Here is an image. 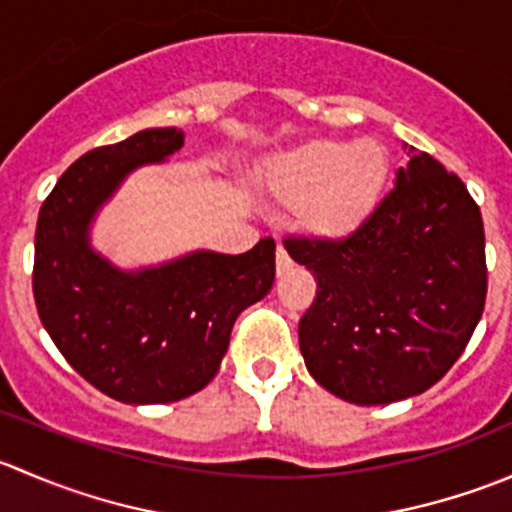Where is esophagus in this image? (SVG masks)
<instances>
[{
  "label": "esophagus",
  "instance_id": "esophagus-1",
  "mask_svg": "<svg viewBox=\"0 0 512 512\" xmlns=\"http://www.w3.org/2000/svg\"><path fill=\"white\" fill-rule=\"evenodd\" d=\"M275 267H277V275H285L289 267H292V257L287 255V250H285V247H282V245H277Z\"/></svg>",
  "mask_w": 512,
  "mask_h": 512
}]
</instances>
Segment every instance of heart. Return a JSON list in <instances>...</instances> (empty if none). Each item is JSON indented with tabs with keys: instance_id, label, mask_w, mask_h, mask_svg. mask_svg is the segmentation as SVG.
<instances>
[{
	"instance_id": "obj_1",
	"label": "heart",
	"mask_w": 512,
	"mask_h": 512,
	"mask_svg": "<svg viewBox=\"0 0 512 512\" xmlns=\"http://www.w3.org/2000/svg\"><path fill=\"white\" fill-rule=\"evenodd\" d=\"M389 173V151L376 138H317L272 158L265 183L277 203L299 208L304 230L342 240L371 218Z\"/></svg>"
}]
</instances>
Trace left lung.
<instances>
[{"label": "left lung", "mask_w": 512, "mask_h": 512, "mask_svg": "<svg viewBox=\"0 0 512 512\" xmlns=\"http://www.w3.org/2000/svg\"><path fill=\"white\" fill-rule=\"evenodd\" d=\"M342 240L285 237L317 297L299 319L309 374L359 406L423 394L466 352L488 292L485 232L456 173L416 153Z\"/></svg>", "instance_id": "obj_1"}]
</instances>
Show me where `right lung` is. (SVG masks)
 I'll return each mask as SVG.
<instances>
[{
	"label": "right lung",
	"mask_w": 512,
	"mask_h": 512,
	"mask_svg": "<svg viewBox=\"0 0 512 512\" xmlns=\"http://www.w3.org/2000/svg\"><path fill=\"white\" fill-rule=\"evenodd\" d=\"M180 128H148L69 165L46 195L34 235L36 312L56 349L123 404H168L218 374L237 314L275 282V240L242 255L193 252L136 275L89 247L96 208L133 168L180 151Z\"/></svg>",
	"instance_id": "obj_1"
}]
</instances>
